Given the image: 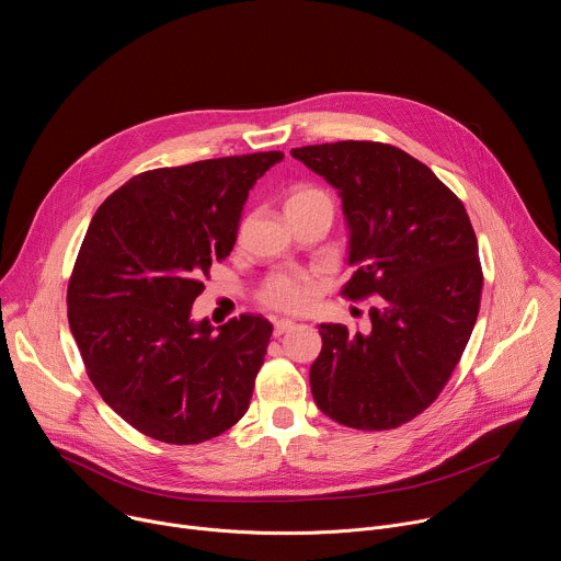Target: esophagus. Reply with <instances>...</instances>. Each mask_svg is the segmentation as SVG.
<instances>
[{
	"label": "esophagus",
	"mask_w": 561,
	"mask_h": 561,
	"mask_svg": "<svg viewBox=\"0 0 561 561\" xmlns=\"http://www.w3.org/2000/svg\"><path fill=\"white\" fill-rule=\"evenodd\" d=\"M293 329H295L293 319H277L275 327H273V335H275V337H282L284 333H288V331H293Z\"/></svg>",
	"instance_id": "1"
}]
</instances>
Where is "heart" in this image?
<instances>
[{
    "instance_id": "obj_1",
    "label": "heart",
    "mask_w": 561,
    "mask_h": 561,
    "mask_svg": "<svg viewBox=\"0 0 561 561\" xmlns=\"http://www.w3.org/2000/svg\"><path fill=\"white\" fill-rule=\"evenodd\" d=\"M293 210H324L333 219V197L317 186H299L286 202V213ZM317 297V282L301 271H277L262 284L260 299L279 312H301L312 306Z\"/></svg>"
}]
</instances>
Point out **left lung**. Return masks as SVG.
Segmentation results:
<instances>
[{"instance_id": "1", "label": "left lung", "mask_w": 561, "mask_h": 561, "mask_svg": "<svg viewBox=\"0 0 561 561\" xmlns=\"http://www.w3.org/2000/svg\"><path fill=\"white\" fill-rule=\"evenodd\" d=\"M290 154L342 199L355 268L342 295H379L366 333L319 324L314 404L351 428H397L435 402L474 329L484 284L474 230L457 195L390 144L348 139Z\"/></svg>"}]
</instances>
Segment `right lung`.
<instances>
[{"mask_svg": "<svg viewBox=\"0 0 561 561\" xmlns=\"http://www.w3.org/2000/svg\"><path fill=\"white\" fill-rule=\"evenodd\" d=\"M284 152L204 159L128 180L95 213L68 282V324L104 402L139 433L199 444L249 411L273 324L213 333L193 301L237 239L249 191Z\"/></svg>", "mask_w": 561, "mask_h": 561, "instance_id": "add662e5", "label": "right lung"}]
</instances>
